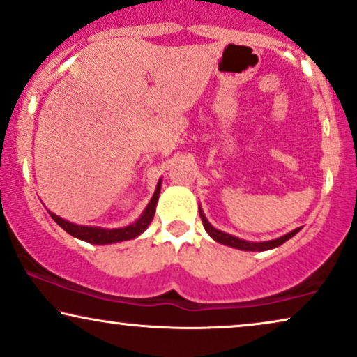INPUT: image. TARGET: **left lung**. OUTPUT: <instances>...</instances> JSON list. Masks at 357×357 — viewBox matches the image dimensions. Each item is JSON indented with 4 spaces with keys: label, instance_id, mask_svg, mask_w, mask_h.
Segmentation results:
<instances>
[{
    "label": "left lung",
    "instance_id": "1",
    "mask_svg": "<svg viewBox=\"0 0 357 357\" xmlns=\"http://www.w3.org/2000/svg\"><path fill=\"white\" fill-rule=\"evenodd\" d=\"M198 211H200V218L203 221V226H205L206 233L210 234L211 238L216 241V243L225 244V246H229V248H234V249H241V251H259V252H261V251H269V249H274V248L282 246V244H284L285 241H289L290 238H294V236L297 234L300 229H302V228H297V229L290 231V233L280 236V238H277V239L261 241V243H252V241L236 238V236H233V234H228V233H225V231L216 229L215 226H213L210 221L206 220V216H205V213H203L202 206H198Z\"/></svg>",
    "mask_w": 357,
    "mask_h": 357
}]
</instances>
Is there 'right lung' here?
Returning a JSON list of instances; mask_svg holds the SVG:
<instances>
[{
    "instance_id": "obj_1",
    "label": "right lung",
    "mask_w": 357,
    "mask_h": 357,
    "mask_svg": "<svg viewBox=\"0 0 357 357\" xmlns=\"http://www.w3.org/2000/svg\"><path fill=\"white\" fill-rule=\"evenodd\" d=\"M160 185H162V178H159V182H157L154 195H152L151 202L147 203V206L144 208V211H142V215L139 216L134 223L123 226V228L109 229V228H100V226H82V225L70 223V221L60 218V216L54 215L52 211H49V215L52 216V220L60 226V228L66 229L68 234L73 236V238L85 241V243H90V244L121 243V241H129V239L137 238V236H141L147 229V226L151 225L152 218H154L157 200H159Z\"/></svg>"
}]
</instances>
